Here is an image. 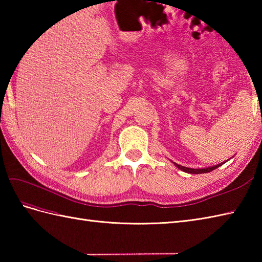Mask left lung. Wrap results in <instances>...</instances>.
Returning <instances> with one entry per match:
<instances>
[{
	"mask_svg": "<svg viewBox=\"0 0 262 262\" xmlns=\"http://www.w3.org/2000/svg\"><path fill=\"white\" fill-rule=\"evenodd\" d=\"M225 162H227V160L225 161ZM225 162H223V163H219L217 165H213V166H207V168H203V169H192V168H187V166H183V165H180V164H178V163H176V162H172L173 163L178 169H180V170H182L183 172H187V173H191V174H199V173H207V172H210V171H213V170H215V169H217L219 168V166H221L222 164H224Z\"/></svg>",
	"mask_w": 262,
	"mask_h": 262,
	"instance_id": "left-lung-1",
	"label": "left lung"
}]
</instances>
